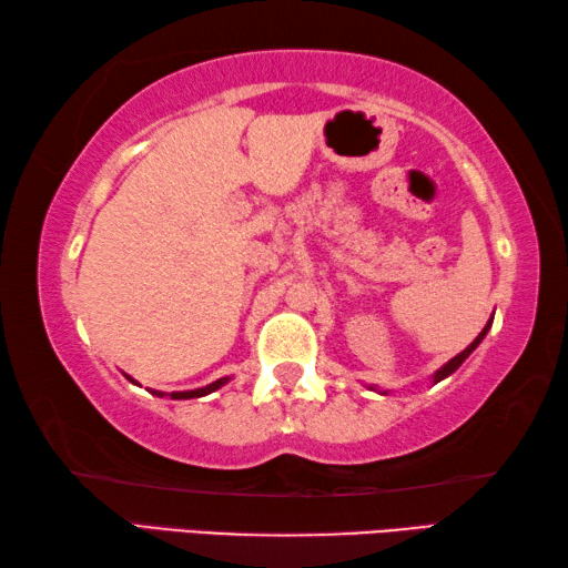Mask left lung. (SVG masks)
Wrapping results in <instances>:
<instances>
[{
  "label": "left lung",
  "mask_w": 568,
  "mask_h": 568,
  "mask_svg": "<svg viewBox=\"0 0 568 568\" xmlns=\"http://www.w3.org/2000/svg\"><path fill=\"white\" fill-rule=\"evenodd\" d=\"M491 323H494V318L486 323V328H484V331H480V333L476 335V341H474V343H470L466 351H460V353L456 355V358H450V361H448V363L444 365V368H438V371L434 373V383H438V381H444V378H448V376H450V373H454V371H458V365H460V363H464V361L468 358V355H470V353H474V351L478 348V343L486 338V333H488V328H491Z\"/></svg>",
  "instance_id": "left-lung-1"
}]
</instances>
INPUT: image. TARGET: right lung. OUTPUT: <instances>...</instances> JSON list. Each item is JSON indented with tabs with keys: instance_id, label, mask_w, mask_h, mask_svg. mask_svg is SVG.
<instances>
[{
	"instance_id": "right-lung-1",
	"label": "right lung",
	"mask_w": 568,
	"mask_h": 568,
	"mask_svg": "<svg viewBox=\"0 0 568 568\" xmlns=\"http://www.w3.org/2000/svg\"><path fill=\"white\" fill-rule=\"evenodd\" d=\"M124 378H128L130 383H134L130 376H124ZM227 381H230V378H217L215 383H210V386H205V388H195V390H175V393H170V398H175V400H187V398L207 396V393H213V390H217V388H223ZM152 393H155V396H165V393H158V390H152Z\"/></svg>"
}]
</instances>
